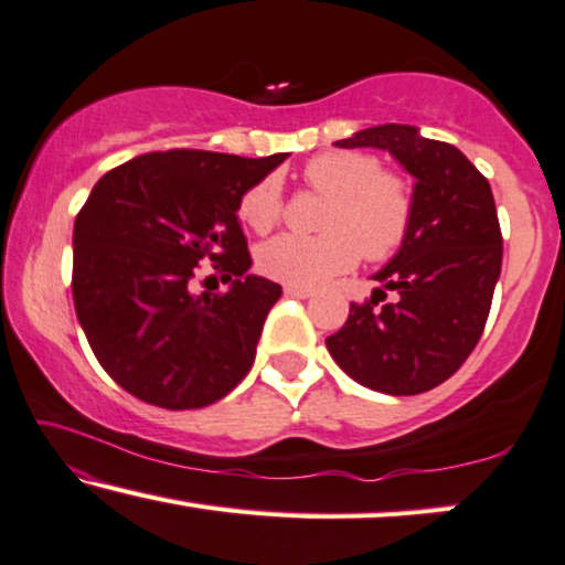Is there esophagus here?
I'll list each match as a JSON object with an SVG mask.
<instances>
[{
  "mask_svg": "<svg viewBox=\"0 0 565 565\" xmlns=\"http://www.w3.org/2000/svg\"><path fill=\"white\" fill-rule=\"evenodd\" d=\"M284 294H286V297L309 299V297H312V289H305V286H291V284H286V286H284Z\"/></svg>",
  "mask_w": 565,
  "mask_h": 565,
  "instance_id": "1",
  "label": "esophagus"
}]
</instances>
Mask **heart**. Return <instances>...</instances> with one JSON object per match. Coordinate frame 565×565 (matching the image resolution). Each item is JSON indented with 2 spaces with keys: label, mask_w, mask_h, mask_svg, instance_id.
<instances>
[{
  "label": "heart",
  "mask_w": 565,
  "mask_h": 565,
  "mask_svg": "<svg viewBox=\"0 0 565 565\" xmlns=\"http://www.w3.org/2000/svg\"><path fill=\"white\" fill-rule=\"evenodd\" d=\"M301 179L312 192L328 196L320 235H279L256 253L258 271L291 286H320L351 271L361 253L369 260L396 256L415 227V192L396 173L384 171L376 156L359 150H330L309 158ZM241 220L256 233H268L284 214L281 181L260 179L237 204Z\"/></svg>",
  "instance_id": "1"
}]
</instances>
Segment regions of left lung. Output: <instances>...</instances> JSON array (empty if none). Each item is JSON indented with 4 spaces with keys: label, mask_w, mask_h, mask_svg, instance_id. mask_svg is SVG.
Segmentation results:
<instances>
[{
    "label": "left lung",
    "mask_w": 565,
    "mask_h": 565,
    "mask_svg": "<svg viewBox=\"0 0 565 565\" xmlns=\"http://www.w3.org/2000/svg\"><path fill=\"white\" fill-rule=\"evenodd\" d=\"M338 148L388 150L415 184V227L373 276L381 289L351 315L328 351L359 384L394 396L430 392L479 343L502 274V230L483 173L456 146L412 125H379ZM386 290L397 299L385 302ZM385 302L381 308L377 301Z\"/></svg>",
    "instance_id": "8db88e82"
}]
</instances>
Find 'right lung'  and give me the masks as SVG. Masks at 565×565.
Here are the masks:
<instances>
[{"label": "right lung", "mask_w": 565, "mask_h": 565, "mask_svg": "<svg viewBox=\"0 0 565 565\" xmlns=\"http://www.w3.org/2000/svg\"><path fill=\"white\" fill-rule=\"evenodd\" d=\"M286 153H146L94 184L74 225V305L94 355L138 399L200 409L245 379L281 286L248 274L237 204ZM212 263L227 292L193 291Z\"/></svg>", "instance_id": "obj_1"}]
</instances>
